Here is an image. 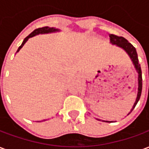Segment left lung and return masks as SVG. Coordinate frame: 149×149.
I'll list each match as a JSON object with an SVG mask.
<instances>
[{
  "label": "left lung",
  "instance_id": "8db88e82",
  "mask_svg": "<svg viewBox=\"0 0 149 149\" xmlns=\"http://www.w3.org/2000/svg\"><path fill=\"white\" fill-rule=\"evenodd\" d=\"M110 37V42L112 43V45H115L118 46L120 48H121L125 50V52L128 53V55L129 56V57L131 58L132 61L134 65V67L136 68V70L137 72L138 73V92H137V97L136 99L133 107L131 109V112L133 110L136 104L140 100L141 95V92H142V72H141V65L139 64V60H138V56L136 50L135 49V47L131 43H129L127 40L124 38L123 37H118L116 35L114 34H109ZM129 112V113H130ZM128 113V114H129ZM98 120V119H97ZM105 122H112V121H105Z\"/></svg>",
  "mask_w": 149,
  "mask_h": 149
}]
</instances>
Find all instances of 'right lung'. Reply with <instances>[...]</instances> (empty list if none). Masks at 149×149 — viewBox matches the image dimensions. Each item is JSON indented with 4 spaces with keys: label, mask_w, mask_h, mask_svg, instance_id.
Listing matches in <instances>:
<instances>
[{
    "label": "right lung",
    "mask_w": 149,
    "mask_h": 149,
    "mask_svg": "<svg viewBox=\"0 0 149 149\" xmlns=\"http://www.w3.org/2000/svg\"><path fill=\"white\" fill-rule=\"evenodd\" d=\"M60 31L59 29H55V28H50V27H48V26H45V27H43V28H39V29H35V30L33 32V33H31L28 37H26L23 40V42L21 44V45L18 48L17 51V52H19L20 51V49L24 46V45L26 43L28 40L29 39L30 37H33L34 36H36V35H38V34H45V33H55V32H58Z\"/></svg>",
    "instance_id": "1"
}]
</instances>
